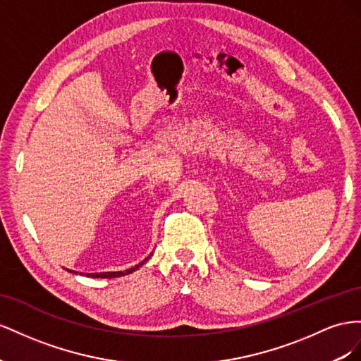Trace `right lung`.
I'll list each match as a JSON object with an SVG mask.
<instances>
[{"label":"right lung","mask_w":361,"mask_h":361,"mask_svg":"<svg viewBox=\"0 0 361 361\" xmlns=\"http://www.w3.org/2000/svg\"><path fill=\"white\" fill-rule=\"evenodd\" d=\"M149 259V257H148ZM148 259H145L143 260L142 263H139L137 266H135V267H131V269H127V271H123V272H99V274H86V276H92V278H115V276H122V275H128V274H131V272H135L139 266H142L143 263H145Z\"/></svg>","instance_id":"1"}]
</instances>
